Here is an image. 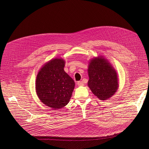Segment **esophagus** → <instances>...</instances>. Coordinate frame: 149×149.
Wrapping results in <instances>:
<instances>
[{"mask_svg":"<svg viewBox=\"0 0 149 149\" xmlns=\"http://www.w3.org/2000/svg\"><path fill=\"white\" fill-rule=\"evenodd\" d=\"M77 85H78L79 86H82L84 85V83H83V81H78L77 83Z\"/></svg>","mask_w":149,"mask_h":149,"instance_id":"34e87169","label":"esophagus"}]
</instances>
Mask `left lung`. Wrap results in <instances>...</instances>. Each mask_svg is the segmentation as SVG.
<instances>
[{"label": "left lung", "instance_id": "left-lung-1", "mask_svg": "<svg viewBox=\"0 0 149 149\" xmlns=\"http://www.w3.org/2000/svg\"><path fill=\"white\" fill-rule=\"evenodd\" d=\"M89 63V88L100 100H108L118 89L116 70L109 61L102 56L92 58Z\"/></svg>", "mask_w": 149, "mask_h": 149}]
</instances>
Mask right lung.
I'll return each instance as SVG.
<instances>
[{
    "mask_svg": "<svg viewBox=\"0 0 149 149\" xmlns=\"http://www.w3.org/2000/svg\"><path fill=\"white\" fill-rule=\"evenodd\" d=\"M65 61L52 59L39 70L36 81L37 95L41 102L54 109L63 108L69 102L75 83L64 70Z\"/></svg>",
    "mask_w": 149,
    "mask_h": 149,
    "instance_id": "obj_1",
    "label": "right lung"
}]
</instances>
